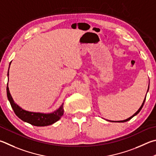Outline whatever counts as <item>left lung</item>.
Returning a JSON list of instances; mask_svg holds the SVG:
<instances>
[{
	"instance_id": "obj_1",
	"label": "left lung",
	"mask_w": 156,
	"mask_h": 156,
	"mask_svg": "<svg viewBox=\"0 0 156 156\" xmlns=\"http://www.w3.org/2000/svg\"><path fill=\"white\" fill-rule=\"evenodd\" d=\"M149 86H148V89H147V92H148V90H149ZM146 96H147V94H146V95H145V98L144 99V100H143V104H142V105L140 106V107L139 108V109H138L134 115H133L132 116H131V117H129V118H127V119H125V120H123V121H113V122H119V123H123V122H126V121H129V120H130L132 118H133L134 117V116H136V115H138V113H139V112L140 111V110L142 109V108H143V105H144V103H145V99H146Z\"/></svg>"
}]
</instances>
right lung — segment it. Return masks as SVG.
I'll list each match as a JSON object with an SVG mask.
<instances>
[{"instance_id": "1", "label": "right lung", "mask_w": 156, "mask_h": 156, "mask_svg": "<svg viewBox=\"0 0 156 156\" xmlns=\"http://www.w3.org/2000/svg\"><path fill=\"white\" fill-rule=\"evenodd\" d=\"M11 61L9 63V69L7 72V77L8 81H9V71ZM7 98L9 100L10 104L15 114L18 116V117L20 119L24 122L29 123L31 125L35 126H48L52 124L56 123L61 118L64 113L63 110V103L61 104V106L58 108L56 109L55 111L49 113H44V112H31L28 111V110L22 108L20 106H19L11 96L9 87H8V83L7 85Z\"/></svg>"}]
</instances>
